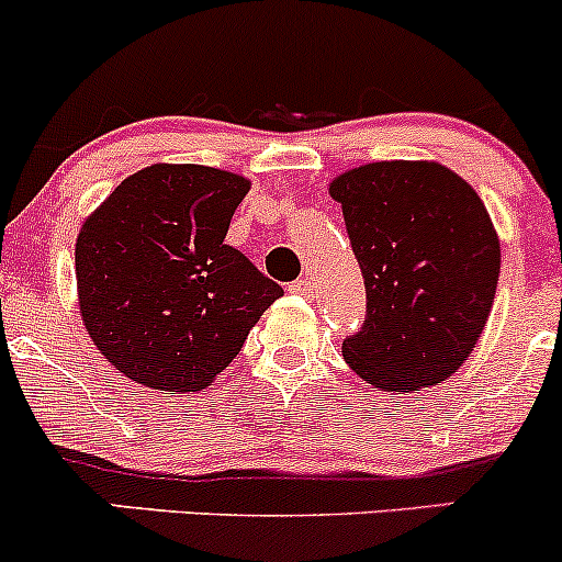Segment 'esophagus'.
<instances>
[{
    "label": "esophagus",
    "instance_id": "1",
    "mask_svg": "<svg viewBox=\"0 0 562 562\" xmlns=\"http://www.w3.org/2000/svg\"><path fill=\"white\" fill-rule=\"evenodd\" d=\"M289 292H292V294H311V292H314V283H311V279H297L294 283H289Z\"/></svg>",
    "mask_w": 562,
    "mask_h": 562
}]
</instances>
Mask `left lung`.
<instances>
[{
    "instance_id": "1",
    "label": "left lung",
    "mask_w": 562,
    "mask_h": 562,
    "mask_svg": "<svg viewBox=\"0 0 562 562\" xmlns=\"http://www.w3.org/2000/svg\"><path fill=\"white\" fill-rule=\"evenodd\" d=\"M368 292L344 360L384 392L447 381L495 303L501 238L476 189L430 159L370 161L329 181Z\"/></svg>"
}]
</instances>
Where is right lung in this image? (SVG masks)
I'll list each match as a JSON object with an SVG mask.
<instances>
[{"label":"right lung","mask_w":562,"mask_h":562,"mask_svg":"<svg viewBox=\"0 0 562 562\" xmlns=\"http://www.w3.org/2000/svg\"><path fill=\"white\" fill-rule=\"evenodd\" d=\"M248 189L238 172L156 161L80 224V319L97 351L135 384L165 395L211 386L283 294L224 243Z\"/></svg>","instance_id":"right-lung-1"}]
</instances>
